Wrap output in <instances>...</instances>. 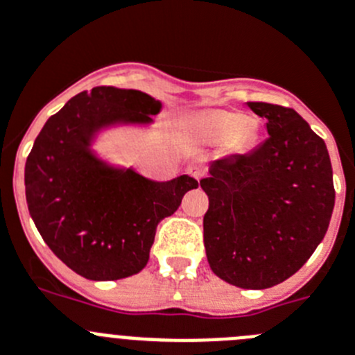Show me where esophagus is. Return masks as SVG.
Segmentation results:
<instances>
[{
    "mask_svg": "<svg viewBox=\"0 0 355 355\" xmlns=\"http://www.w3.org/2000/svg\"><path fill=\"white\" fill-rule=\"evenodd\" d=\"M187 171L191 178H195V180L199 181V180H202L204 175H206V164H204L202 158H195V160L188 165Z\"/></svg>",
    "mask_w": 355,
    "mask_h": 355,
    "instance_id": "34e87169",
    "label": "esophagus"
}]
</instances>
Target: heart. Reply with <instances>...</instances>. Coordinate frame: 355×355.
Instances as JSON below:
<instances>
[{
    "label": "heart",
    "instance_id": "1",
    "mask_svg": "<svg viewBox=\"0 0 355 355\" xmlns=\"http://www.w3.org/2000/svg\"><path fill=\"white\" fill-rule=\"evenodd\" d=\"M195 128L211 139L232 137L236 144H246L252 139V130L241 114L230 110H204L193 118Z\"/></svg>",
    "mask_w": 355,
    "mask_h": 355
}]
</instances>
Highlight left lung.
I'll list each match as a JSON object with an SVG mask.
<instances>
[{
    "mask_svg": "<svg viewBox=\"0 0 355 355\" xmlns=\"http://www.w3.org/2000/svg\"><path fill=\"white\" fill-rule=\"evenodd\" d=\"M246 105L269 137L248 155L209 165L204 246L218 278L248 291L275 287L303 268L329 227L333 168L326 142L294 109Z\"/></svg>",
    "mask_w": 355,
    "mask_h": 355,
    "instance_id": "1",
    "label": "left lung"
}]
</instances>
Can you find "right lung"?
I'll return each mask as SVG.
<instances>
[{
    "label": "right lung",
    "instance_id": "right-lung-1",
    "mask_svg": "<svg viewBox=\"0 0 355 355\" xmlns=\"http://www.w3.org/2000/svg\"><path fill=\"white\" fill-rule=\"evenodd\" d=\"M160 110V100L144 91L98 86L68 100L35 139L24 168L29 214L54 255L84 278L141 272L156 225L199 187L187 174L149 180L95 149L107 132L149 128Z\"/></svg>",
    "mask_w": 355,
    "mask_h": 355
}]
</instances>
